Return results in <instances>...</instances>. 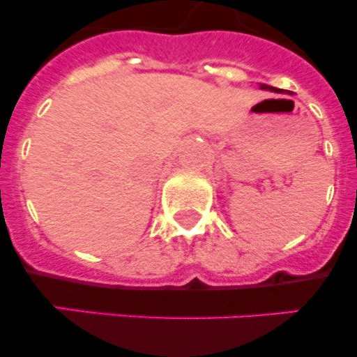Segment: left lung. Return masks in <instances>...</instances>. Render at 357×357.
Instances as JSON below:
<instances>
[{
  "label": "left lung",
  "mask_w": 357,
  "mask_h": 357,
  "mask_svg": "<svg viewBox=\"0 0 357 357\" xmlns=\"http://www.w3.org/2000/svg\"><path fill=\"white\" fill-rule=\"evenodd\" d=\"M261 89H269V91H278V89L271 88V86H268V84H261Z\"/></svg>",
  "instance_id": "left-lung-1"
}]
</instances>
